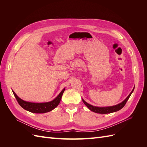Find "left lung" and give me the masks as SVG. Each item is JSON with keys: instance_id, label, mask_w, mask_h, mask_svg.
Instances as JSON below:
<instances>
[{"instance_id": "obj_1", "label": "left lung", "mask_w": 147, "mask_h": 147, "mask_svg": "<svg viewBox=\"0 0 147 147\" xmlns=\"http://www.w3.org/2000/svg\"><path fill=\"white\" fill-rule=\"evenodd\" d=\"M134 90V88L133 89L132 91H131V92L130 93L129 96L126 97V99L124 100V101H123L121 103H120L118 105H114V106H112V107H95L91 105L90 104H88L87 102H86L83 99V103L86 105V106L87 107L90 109V110L92 111L95 113H100V114H106V113H110L112 112H117V111L121 110L122 108L124 107V106L125 105V104H126V102L127 101V100L129 98L131 94L132 93L133 91Z\"/></svg>"}]
</instances>
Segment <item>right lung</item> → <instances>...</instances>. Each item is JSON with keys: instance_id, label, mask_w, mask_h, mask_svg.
<instances>
[{"instance_id": "obj_1", "label": "right lung", "mask_w": 147, "mask_h": 147, "mask_svg": "<svg viewBox=\"0 0 147 147\" xmlns=\"http://www.w3.org/2000/svg\"><path fill=\"white\" fill-rule=\"evenodd\" d=\"M64 90L65 89L59 93V94L54 100L49 102H45V103H33V102H26L20 99L13 91V93L18 104L24 109L34 113H43L50 112L59 105Z\"/></svg>"}]
</instances>
